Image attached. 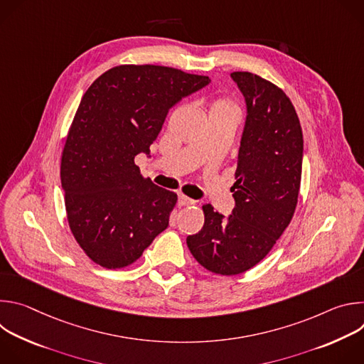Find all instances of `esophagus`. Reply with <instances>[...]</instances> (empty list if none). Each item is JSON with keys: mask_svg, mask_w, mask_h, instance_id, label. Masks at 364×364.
Returning <instances> with one entry per match:
<instances>
[{"mask_svg": "<svg viewBox=\"0 0 364 364\" xmlns=\"http://www.w3.org/2000/svg\"><path fill=\"white\" fill-rule=\"evenodd\" d=\"M194 203L196 201L193 198H190V197H187L184 194H178V205H191Z\"/></svg>", "mask_w": 364, "mask_h": 364, "instance_id": "obj_1", "label": "esophagus"}]
</instances>
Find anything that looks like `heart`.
Here are the masks:
<instances>
[{"label": "heart", "mask_w": 364, "mask_h": 364, "mask_svg": "<svg viewBox=\"0 0 364 364\" xmlns=\"http://www.w3.org/2000/svg\"><path fill=\"white\" fill-rule=\"evenodd\" d=\"M215 112L232 114L239 117V107L228 97H216L210 103V114H215Z\"/></svg>", "instance_id": "obj_1"}]
</instances>
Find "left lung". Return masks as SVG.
<instances>
[{
  "label": "left lung",
  "instance_id": "1",
  "mask_svg": "<svg viewBox=\"0 0 364 364\" xmlns=\"http://www.w3.org/2000/svg\"><path fill=\"white\" fill-rule=\"evenodd\" d=\"M232 79L246 100L236 183L229 218L203 204L204 225L187 237L196 261L219 275H237L259 264L289 225L299 193L302 129L289 97L250 72Z\"/></svg>",
  "mask_w": 364,
  "mask_h": 364
}]
</instances>
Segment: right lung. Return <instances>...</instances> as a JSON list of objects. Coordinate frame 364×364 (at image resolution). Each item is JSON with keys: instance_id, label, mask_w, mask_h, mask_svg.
I'll return each instance as SVG.
<instances>
[{"instance_id": "1", "label": "right lung", "mask_w": 364, "mask_h": 364, "mask_svg": "<svg viewBox=\"0 0 364 364\" xmlns=\"http://www.w3.org/2000/svg\"><path fill=\"white\" fill-rule=\"evenodd\" d=\"M209 82L174 68L121 65L85 92L60 178L69 228L95 264L125 268L167 229L177 194L144 178L135 157L149 154L168 109Z\"/></svg>"}]
</instances>
